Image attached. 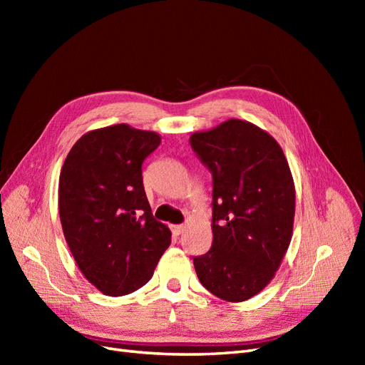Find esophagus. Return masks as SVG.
Returning <instances> with one entry per match:
<instances>
[{
	"instance_id": "1",
	"label": "esophagus",
	"mask_w": 365,
	"mask_h": 365,
	"mask_svg": "<svg viewBox=\"0 0 365 365\" xmlns=\"http://www.w3.org/2000/svg\"><path fill=\"white\" fill-rule=\"evenodd\" d=\"M170 230H172L173 236H180L184 231V227L182 225H170Z\"/></svg>"
}]
</instances>
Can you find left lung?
Returning <instances> with one entry per match:
<instances>
[{
  "label": "left lung",
  "mask_w": 365,
  "mask_h": 365,
  "mask_svg": "<svg viewBox=\"0 0 365 365\" xmlns=\"http://www.w3.org/2000/svg\"><path fill=\"white\" fill-rule=\"evenodd\" d=\"M190 145L213 175V244L193 259L195 271L213 295L245 302L269 284L291 244L288 160L267 130L237 118L195 132Z\"/></svg>",
  "instance_id": "obj_1"
}]
</instances>
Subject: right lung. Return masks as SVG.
Returning a JSON list of instances; mask_svg holds the SVG:
<instances>
[{"mask_svg":"<svg viewBox=\"0 0 365 365\" xmlns=\"http://www.w3.org/2000/svg\"><path fill=\"white\" fill-rule=\"evenodd\" d=\"M160 143L157 132L120 123L86 132L63 161V236L83 277L105 295L145 286L170 245V230L153 219L141 178L143 161Z\"/></svg>","mask_w":365,"mask_h":365,"instance_id":"1","label":"right lung"}]
</instances>
